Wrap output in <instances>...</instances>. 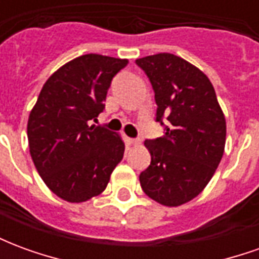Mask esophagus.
<instances>
[{
  "mask_svg": "<svg viewBox=\"0 0 259 259\" xmlns=\"http://www.w3.org/2000/svg\"><path fill=\"white\" fill-rule=\"evenodd\" d=\"M127 143L132 144V146H139L141 143V140L140 139H130V137H127Z\"/></svg>",
  "mask_w": 259,
  "mask_h": 259,
  "instance_id": "obj_1",
  "label": "esophagus"
}]
</instances>
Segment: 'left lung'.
Segmentation results:
<instances>
[{
	"label": "left lung",
	"mask_w": 259,
	"mask_h": 259,
	"mask_svg": "<svg viewBox=\"0 0 259 259\" xmlns=\"http://www.w3.org/2000/svg\"><path fill=\"white\" fill-rule=\"evenodd\" d=\"M136 64L151 81L157 122H169L162 137L144 141L151 163L140 174L141 189L162 205L179 206L205 189L222 159L225 115L209 79L190 62L161 53Z\"/></svg>",
	"instance_id": "left-lung-1"
}]
</instances>
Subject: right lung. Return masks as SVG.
I'll use <instances>...</instances> for the list:
<instances>
[{
  "label": "right lung",
  "mask_w": 259,
  "mask_h": 259,
  "mask_svg": "<svg viewBox=\"0 0 259 259\" xmlns=\"http://www.w3.org/2000/svg\"><path fill=\"white\" fill-rule=\"evenodd\" d=\"M127 59L87 54L54 72L27 122L30 155L54 194L83 202L105 190L124 152L122 137L96 124L113 76Z\"/></svg>",
  "instance_id": "right-lung-1"
}]
</instances>
